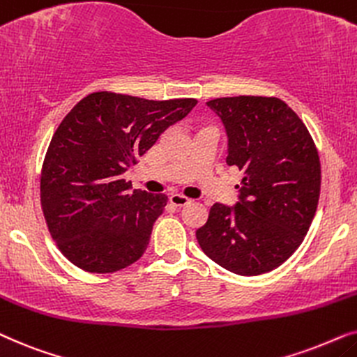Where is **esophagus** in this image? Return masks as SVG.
Returning <instances> with one entry per match:
<instances>
[{"instance_id": "obj_1", "label": "esophagus", "mask_w": 357, "mask_h": 357, "mask_svg": "<svg viewBox=\"0 0 357 357\" xmlns=\"http://www.w3.org/2000/svg\"><path fill=\"white\" fill-rule=\"evenodd\" d=\"M169 202L176 207H184L191 202V199H188L186 196H181V194H171L169 196Z\"/></svg>"}]
</instances>
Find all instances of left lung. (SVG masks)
I'll use <instances>...</instances> for the list:
<instances>
[{"mask_svg":"<svg viewBox=\"0 0 357 357\" xmlns=\"http://www.w3.org/2000/svg\"><path fill=\"white\" fill-rule=\"evenodd\" d=\"M207 106L228 137L227 165L241 173L240 201L215 202L196 230L204 253L240 275L269 273L305 238L320 197L317 146L301 117L279 98H217Z\"/></svg>","mask_w":357,"mask_h":357,"instance_id":"1","label":"left lung"}]
</instances>
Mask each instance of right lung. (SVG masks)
I'll list each match as a JSON object with an SVG mask.
<instances>
[{
  "label": "right lung",
  "instance_id": "right-lung-1",
  "mask_svg": "<svg viewBox=\"0 0 357 357\" xmlns=\"http://www.w3.org/2000/svg\"><path fill=\"white\" fill-rule=\"evenodd\" d=\"M196 104L191 98L151 101L98 91L66 114L40 174L42 211L66 259L96 274L140 259L168 197L130 191L123 173Z\"/></svg>",
  "mask_w": 357,
  "mask_h": 357
}]
</instances>
